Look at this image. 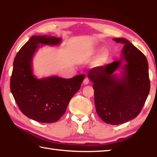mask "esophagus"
I'll return each instance as SVG.
<instances>
[{"label": "esophagus", "mask_w": 157, "mask_h": 157, "mask_svg": "<svg viewBox=\"0 0 157 157\" xmlns=\"http://www.w3.org/2000/svg\"><path fill=\"white\" fill-rule=\"evenodd\" d=\"M89 78H85V79H84V81H83V83H84V84H85V85L88 84H89Z\"/></svg>", "instance_id": "obj_1"}]
</instances>
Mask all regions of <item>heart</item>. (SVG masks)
<instances>
[{
	"label": "heart",
	"mask_w": 157,
	"mask_h": 157,
	"mask_svg": "<svg viewBox=\"0 0 157 157\" xmlns=\"http://www.w3.org/2000/svg\"><path fill=\"white\" fill-rule=\"evenodd\" d=\"M102 51V49H94L92 50L91 51H90L89 53V56H94V55H97L100 53ZM108 52L107 51H105L103 52L102 54H101L100 57H99V59L98 60V65H101V64H103V63H105L106 62H107V60L108 59Z\"/></svg>",
	"instance_id": "b5f03b06"
}]
</instances>
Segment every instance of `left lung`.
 Returning a JSON list of instances; mask_svg holds the SVG:
<instances>
[{
    "label": "left lung",
    "mask_w": 157,
    "mask_h": 157,
    "mask_svg": "<svg viewBox=\"0 0 157 157\" xmlns=\"http://www.w3.org/2000/svg\"><path fill=\"white\" fill-rule=\"evenodd\" d=\"M113 41L124 45L121 59L91 69L88 76L94 83L98 115L106 123L116 125L139 115L150 92V82L145 55L126 39ZM123 60L126 63L122 65ZM119 68L122 70L120 77L115 73Z\"/></svg>",
    "instance_id": "obj_1"
}]
</instances>
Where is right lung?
<instances>
[{
  "label": "right lung",
  "mask_w": 157,
  "mask_h": 157,
  "mask_svg": "<svg viewBox=\"0 0 157 157\" xmlns=\"http://www.w3.org/2000/svg\"><path fill=\"white\" fill-rule=\"evenodd\" d=\"M62 39L52 36H33L16 55L10 79V89L24 115L40 123L59 120L72 97L80 89L84 75L65 79L57 76L38 79L33 75L32 62L40 45L56 46Z\"/></svg>",
  "instance_id": "right-lung-1"
}]
</instances>
